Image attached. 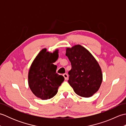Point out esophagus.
Instances as JSON below:
<instances>
[{
  "label": "esophagus",
  "mask_w": 126,
  "mask_h": 126,
  "mask_svg": "<svg viewBox=\"0 0 126 126\" xmlns=\"http://www.w3.org/2000/svg\"><path fill=\"white\" fill-rule=\"evenodd\" d=\"M63 76H64V79H65V80L68 79V75L67 74H66V73L64 74H63Z\"/></svg>",
  "instance_id": "34e87169"
}]
</instances>
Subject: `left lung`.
Segmentation results:
<instances>
[{"mask_svg": "<svg viewBox=\"0 0 126 126\" xmlns=\"http://www.w3.org/2000/svg\"><path fill=\"white\" fill-rule=\"evenodd\" d=\"M66 56L71 62L68 82L75 93L83 97H90L97 92L103 79L97 61L82 45L66 48Z\"/></svg>", "mask_w": 126, "mask_h": 126, "instance_id": "1", "label": "left lung"}]
</instances>
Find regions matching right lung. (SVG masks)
<instances>
[{
	"mask_svg": "<svg viewBox=\"0 0 126 126\" xmlns=\"http://www.w3.org/2000/svg\"><path fill=\"white\" fill-rule=\"evenodd\" d=\"M58 49L53 52L43 49L34 59L29 69L28 84L31 92L42 100L52 98L57 93L64 78L56 73L57 66L53 63L58 58Z\"/></svg>",
	"mask_w": 126,
	"mask_h": 126,
	"instance_id": "right-lung-1",
	"label": "right lung"
}]
</instances>
